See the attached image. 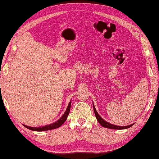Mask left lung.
Instances as JSON below:
<instances>
[{"label": "left lung", "mask_w": 159, "mask_h": 159, "mask_svg": "<svg viewBox=\"0 0 159 159\" xmlns=\"http://www.w3.org/2000/svg\"><path fill=\"white\" fill-rule=\"evenodd\" d=\"M93 106V110H94V113H95L96 117L97 119V120L99 122V124L101 125L102 126H103L105 128H107V129H118V130H121V129H129V128L131 127L133 124H130L129 126H116V125H113L112 124L108 123L107 121H105L103 119H102L101 117V116L98 115V113L97 112V111L95 108V106L94 105Z\"/></svg>", "instance_id": "obj_1"}]
</instances>
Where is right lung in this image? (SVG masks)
Masks as SVG:
<instances>
[{
	"mask_svg": "<svg viewBox=\"0 0 159 159\" xmlns=\"http://www.w3.org/2000/svg\"><path fill=\"white\" fill-rule=\"evenodd\" d=\"M70 106H71V102H70L65 113L63 114V116H61L58 121L54 122V123L47 125V126H42V127H30V126H26V125H24V126H25L26 129L29 130H34V131H44V130H49L57 129V128L60 127L61 125H62L64 122L66 121L67 117H68V116L69 115L70 110Z\"/></svg>",
	"mask_w": 159,
	"mask_h": 159,
	"instance_id": "obj_1",
	"label": "right lung"
}]
</instances>
